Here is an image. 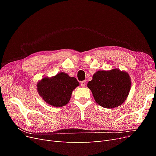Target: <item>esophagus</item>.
I'll return each instance as SVG.
<instances>
[{
    "mask_svg": "<svg viewBox=\"0 0 156 156\" xmlns=\"http://www.w3.org/2000/svg\"><path fill=\"white\" fill-rule=\"evenodd\" d=\"M81 85L83 87H84L86 85V81H83L81 82Z\"/></svg>",
    "mask_w": 156,
    "mask_h": 156,
    "instance_id": "obj_1",
    "label": "esophagus"
}]
</instances>
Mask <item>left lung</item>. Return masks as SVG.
<instances>
[{
    "mask_svg": "<svg viewBox=\"0 0 156 156\" xmlns=\"http://www.w3.org/2000/svg\"><path fill=\"white\" fill-rule=\"evenodd\" d=\"M87 87L98 105L112 108L120 105L126 100L130 90L131 79L127 72L118 69L98 71Z\"/></svg>",
    "mask_w": 156,
    "mask_h": 156,
    "instance_id": "1",
    "label": "left lung"
}]
</instances>
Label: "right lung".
<instances>
[{"label": "right lung", "mask_w": 156, "mask_h": 156, "mask_svg": "<svg viewBox=\"0 0 156 156\" xmlns=\"http://www.w3.org/2000/svg\"><path fill=\"white\" fill-rule=\"evenodd\" d=\"M79 85L77 80L64 72L42 79L37 84L40 96L49 105L59 107L67 104L73 90Z\"/></svg>", "instance_id": "add662e5"}]
</instances>
